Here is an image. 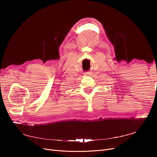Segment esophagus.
Returning <instances> with one entry per match:
<instances>
[{
	"instance_id": "1",
	"label": "esophagus",
	"mask_w": 157,
	"mask_h": 157,
	"mask_svg": "<svg viewBox=\"0 0 157 157\" xmlns=\"http://www.w3.org/2000/svg\"><path fill=\"white\" fill-rule=\"evenodd\" d=\"M85 75H91V73H90V72H86V73H85Z\"/></svg>"
}]
</instances>
